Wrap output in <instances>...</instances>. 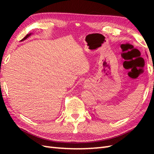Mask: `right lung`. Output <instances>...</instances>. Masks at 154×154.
<instances>
[{
	"label": "right lung",
	"instance_id": "right-lung-1",
	"mask_svg": "<svg viewBox=\"0 0 154 154\" xmlns=\"http://www.w3.org/2000/svg\"><path fill=\"white\" fill-rule=\"evenodd\" d=\"M31 35V34H27L26 35V36L24 38H23L22 39V40H21V41H23V40H26V39L28 37H29V36H30V35Z\"/></svg>",
	"mask_w": 154,
	"mask_h": 154
}]
</instances>
